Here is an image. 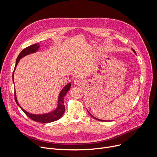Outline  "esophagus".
Masks as SVG:
<instances>
[{"instance_id":"1","label":"esophagus","mask_w":157,"mask_h":157,"mask_svg":"<svg viewBox=\"0 0 157 157\" xmlns=\"http://www.w3.org/2000/svg\"><path fill=\"white\" fill-rule=\"evenodd\" d=\"M82 80L81 79H79V78H78V79H76L75 80H74V84H75V85H79V86H80V85H82Z\"/></svg>"}]
</instances>
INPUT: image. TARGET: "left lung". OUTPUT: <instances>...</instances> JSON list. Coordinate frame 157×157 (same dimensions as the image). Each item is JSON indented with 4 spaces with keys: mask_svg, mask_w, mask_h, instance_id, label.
Returning a JSON list of instances; mask_svg holds the SVG:
<instances>
[{
    "mask_svg": "<svg viewBox=\"0 0 157 157\" xmlns=\"http://www.w3.org/2000/svg\"><path fill=\"white\" fill-rule=\"evenodd\" d=\"M132 51L134 52V53H135L136 54V52H135V50H134V49H132ZM88 113L90 114V116H91L92 117H93L94 118H95V120H98V121H107V120H100V119H98V118H97L94 117L93 116V115H92V114H90V113H89V111H88ZM108 121H109V120H108ZM109 121H110V120H109Z\"/></svg>",
    "mask_w": 157,
    "mask_h": 157,
    "instance_id": "8db88e82",
    "label": "left lung"
}]
</instances>
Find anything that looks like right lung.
<instances>
[{"label":"right lung","instance_id":"right-lung-1","mask_svg":"<svg viewBox=\"0 0 157 157\" xmlns=\"http://www.w3.org/2000/svg\"><path fill=\"white\" fill-rule=\"evenodd\" d=\"M39 47H40V46H39V43L34 44L29 46L25 49H23V50L20 52L18 56L17 57V59H16V65H15V67H14V71L13 73V82H14V80H13L14 72L15 71L16 65H17L20 60L21 59H22V58L25 56L28 55L30 53H36V52L38 51ZM71 86V83H69L67 85H65L63 87V88L61 90V92H60L59 95V98H58V105H57L56 108L54 111H51L50 113L41 114H35L30 113L26 111L25 109H23L20 105V104L17 101V98H16V92H14V99H15L16 103L18 104V105L21 109V110L26 114V115L28 117H29L32 120L36 121L37 122H39V123H50V122H53V121H56L59 119H60L62 117V115L63 114V113L65 112V105L63 104V98H64V96L65 95V94H67V92L70 90Z\"/></svg>","mask_w":157,"mask_h":157}]
</instances>
